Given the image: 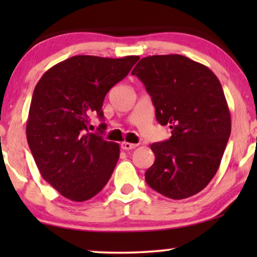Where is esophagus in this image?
Returning a JSON list of instances; mask_svg holds the SVG:
<instances>
[{
    "label": "esophagus",
    "mask_w": 257,
    "mask_h": 257,
    "mask_svg": "<svg viewBox=\"0 0 257 257\" xmlns=\"http://www.w3.org/2000/svg\"><path fill=\"white\" fill-rule=\"evenodd\" d=\"M137 146H138V145H137V144H132V143H128V142H122L121 143V149L122 150H126V151L136 149Z\"/></svg>",
    "instance_id": "34e87169"
}]
</instances>
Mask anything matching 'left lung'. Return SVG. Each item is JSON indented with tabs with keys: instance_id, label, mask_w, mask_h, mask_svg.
<instances>
[{
	"instance_id": "obj_1",
	"label": "left lung",
	"mask_w": 257,
	"mask_h": 257,
	"mask_svg": "<svg viewBox=\"0 0 257 257\" xmlns=\"http://www.w3.org/2000/svg\"><path fill=\"white\" fill-rule=\"evenodd\" d=\"M172 136L151 145L156 160L147 185L170 199L201 192L219 170L230 136V112L220 80L201 63L181 55L142 58L133 69Z\"/></svg>"
}]
</instances>
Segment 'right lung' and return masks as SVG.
Here are the masks:
<instances>
[{
	"instance_id": "right-lung-1",
	"label": "right lung",
	"mask_w": 257,
	"mask_h": 257,
	"mask_svg": "<svg viewBox=\"0 0 257 257\" xmlns=\"http://www.w3.org/2000/svg\"><path fill=\"white\" fill-rule=\"evenodd\" d=\"M138 59L73 56L49 69L35 86L28 145L42 178L66 199L93 198L113 173L119 145L90 133L87 126L91 117L104 118L105 96Z\"/></svg>"
}]
</instances>
